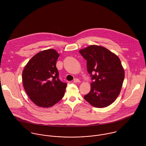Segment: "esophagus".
Segmentation results:
<instances>
[{
	"label": "esophagus",
	"mask_w": 146,
	"mask_h": 146,
	"mask_svg": "<svg viewBox=\"0 0 146 146\" xmlns=\"http://www.w3.org/2000/svg\"><path fill=\"white\" fill-rule=\"evenodd\" d=\"M74 82L76 83H80V81L78 78H74Z\"/></svg>",
	"instance_id": "34e87169"
}]
</instances>
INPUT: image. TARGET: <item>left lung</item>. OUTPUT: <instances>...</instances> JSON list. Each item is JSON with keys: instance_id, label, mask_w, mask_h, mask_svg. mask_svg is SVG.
<instances>
[{"instance_id": "8db88e82", "label": "left lung", "mask_w": 146, "mask_h": 146, "mask_svg": "<svg viewBox=\"0 0 146 146\" xmlns=\"http://www.w3.org/2000/svg\"><path fill=\"white\" fill-rule=\"evenodd\" d=\"M87 61V70L94 81L84 99L92 106L102 108L113 104L120 94L125 70L118 56L107 48L92 45L80 49Z\"/></svg>"}]
</instances>
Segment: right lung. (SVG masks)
<instances>
[{"label":"right lung","mask_w":146,"mask_h":146,"mask_svg":"<svg viewBox=\"0 0 146 146\" xmlns=\"http://www.w3.org/2000/svg\"><path fill=\"white\" fill-rule=\"evenodd\" d=\"M59 56L54 49L42 50L33 56L23 69L24 90L37 106L52 107L64 96L67 84L59 80L56 66Z\"/></svg>","instance_id":"right-lung-1"}]
</instances>
